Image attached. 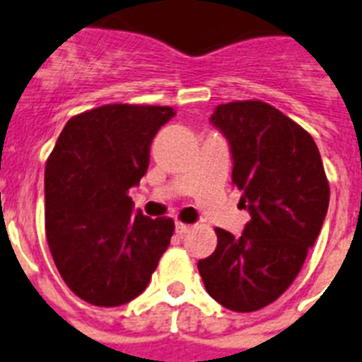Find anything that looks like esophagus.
<instances>
[{"label": "esophagus", "mask_w": 362, "mask_h": 362, "mask_svg": "<svg viewBox=\"0 0 362 362\" xmlns=\"http://www.w3.org/2000/svg\"><path fill=\"white\" fill-rule=\"evenodd\" d=\"M190 230H192V225H185V223H177V225H175V232H177V235H187Z\"/></svg>", "instance_id": "1"}]
</instances>
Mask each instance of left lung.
Returning a JSON list of instances; mask_svg holds the SVG:
<instances>
[{
	"label": "left lung",
	"instance_id": "obj_1",
	"mask_svg": "<svg viewBox=\"0 0 362 362\" xmlns=\"http://www.w3.org/2000/svg\"><path fill=\"white\" fill-rule=\"evenodd\" d=\"M210 123L228 141L232 181L250 221L239 238L216 228V250L197 268L219 305L255 312L299 274L325 223L330 187L312 136L268 103L219 105Z\"/></svg>",
	"mask_w": 362,
	"mask_h": 362
}]
</instances>
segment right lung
<instances>
[{"label": "right lung", "instance_id": "right-lung-1", "mask_svg": "<svg viewBox=\"0 0 362 362\" xmlns=\"http://www.w3.org/2000/svg\"><path fill=\"white\" fill-rule=\"evenodd\" d=\"M170 107L105 105L65 124L45 168V230L70 290L95 306H119L146 288L170 245L174 221L134 212L129 190Z\"/></svg>", "mask_w": 362, "mask_h": 362}]
</instances>
